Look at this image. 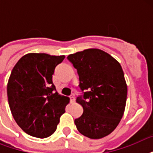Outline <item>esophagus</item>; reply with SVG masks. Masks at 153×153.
<instances>
[{"label": "esophagus", "instance_id": "1", "mask_svg": "<svg viewBox=\"0 0 153 153\" xmlns=\"http://www.w3.org/2000/svg\"><path fill=\"white\" fill-rule=\"evenodd\" d=\"M70 101H71V103L74 102V96H71V97H70Z\"/></svg>", "mask_w": 153, "mask_h": 153}]
</instances>
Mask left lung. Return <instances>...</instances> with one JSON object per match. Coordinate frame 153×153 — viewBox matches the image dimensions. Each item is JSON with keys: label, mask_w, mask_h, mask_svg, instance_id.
<instances>
[{"label": "left lung", "mask_w": 153, "mask_h": 153, "mask_svg": "<svg viewBox=\"0 0 153 153\" xmlns=\"http://www.w3.org/2000/svg\"><path fill=\"white\" fill-rule=\"evenodd\" d=\"M67 59L79 74L82 95L76 102L83 113L74 120L77 129L91 139H100L116 128L123 116L127 98L121 65L108 53L91 48L71 54Z\"/></svg>", "instance_id": "8db88e82"}]
</instances>
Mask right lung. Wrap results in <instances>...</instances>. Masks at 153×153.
Instances as JSON below:
<instances>
[{"label": "right lung", "instance_id": "right-lung-1", "mask_svg": "<svg viewBox=\"0 0 153 153\" xmlns=\"http://www.w3.org/2000/svg\"><path fill=\"white\" fill-rule=\"evenodd\" d=\"M64 55L29 53L16 62L7 86L8 105L17 125L30 136L52 135L69 98L59 95L52 82L55 67Z\"/></svg>", "mask_w": 153, "mask_h": 153}]
</instances>
